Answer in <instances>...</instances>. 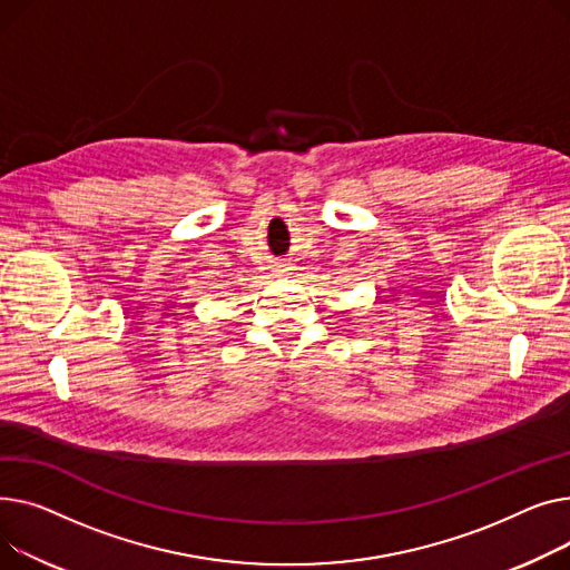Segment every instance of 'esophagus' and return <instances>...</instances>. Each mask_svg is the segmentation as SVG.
I'll use <instances>...</instances> for the list:
<instances>
[{
    "instance_id": "obj_1",
    "label": "esophagus",
    "mask_w": 570,
    "mask_h": 570,
    "mask_svg": "<svg viewBox=\"0 0 570 570\" xmlns=\"http://www.w3.org/2000/svg\"><path fill=\"white\" fill-rule=\"evenodd\" d=\"M289 269H292L289 264H278V266H276V276H287Z\"/></svg>"
}]
</instances>
